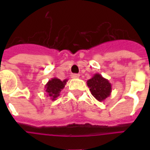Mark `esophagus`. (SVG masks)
Instances as JSON below:
<instances>
[{
	"label": "esophagus",
	"mask_w": 150,
	"mask_h": 150,
	"mask_svg": "<svg viewBox=\"0 0 150 150\" xmlns=\"http://www.w3.org/2000/svg\"><path fill=\"white\" fill-rule=\"evenodd\" d=\"M71 77L74 78V79H77V78L79 77V74H74L71 75Z\"/></svg>",
	"instance_id": "34e87169"
}]
</instances>
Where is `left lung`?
Masks as SVG:
<instances>
[{"label":"left lung","instance_id":"left-lung-1","mask_svg":"<svg viewBox=\"0 0 150 150\" xmlns=\"http://www.w3.org/2000/svg\"><path fill=\"white\" fill-rule=\"evenodd\" d=\"M87 86L90 88L91 95L100 102L104 101L108 98L112 91L111 83L100 74H95L91 79L87 80Z\"/></svg>","mask_w":150,"mask_h":150}]
</instances>
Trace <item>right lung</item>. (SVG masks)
Masks as SVG:
<instances>
[{
  "instance_id": "add662e5",
  "label": "right lung",
  "mask_w": 150,
  "mask_h": 150,
  "mask_svg": "<svg viewBox=\"0 0 150 150\" xmlns=\"http://www.w3.org/2000/svg\"><path fill=\"white\" fill-rule=\"evenodd\" d=\"M68 79H64L62 81L61 79L54 77L49 80L48 83L45 85V91L47 96L50 97L52 100H55L60 95V92L67 83Z\"/></svg>"
}]
</instances>
